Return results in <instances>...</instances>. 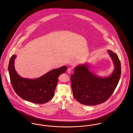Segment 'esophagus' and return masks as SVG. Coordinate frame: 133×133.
I'll return each instance as SVG.
<instances>
[{"mask_svg":"<svg viewBox=\"0 0 133 133\" xmlns=\"http://www.w3.org/2000/svg\"><path fill=\"white\" fill-rule=\"evenodd\" d=\"M72 71H73V70H72V68H69L67 70V72L68 74H71L72 72Z\"/></svg>","mask_w":133,"mask_h":133,"instance_id":"1","label":"esophagus"}]
</instances>
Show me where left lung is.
Here are the masks:
<instances>
[{
    "label": "left lung",
    "instance_id": "8db88e82",
    "mask_svg": "<svg viewBox=\"0 0 133 133\" xmlns=\"http://www.w3.org/2000/svg\"><path fill=\"white\" fill-rule=\"evenodd\" d=\"M114 65L111 75L102 78L89 70V65L76 66L71 76L73 95L77 101L87 105H96L106 101L111 96L121 76V63L117 54L108 50Z\"/></svg>",
    "mask_w": 133,
    "mask_h": 133
}]
</instances>
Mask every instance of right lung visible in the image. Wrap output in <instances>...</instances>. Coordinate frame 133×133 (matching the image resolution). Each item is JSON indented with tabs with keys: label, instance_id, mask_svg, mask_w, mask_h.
Here are the masks:
<instances>
[{
	"label": "right lung",
	"instance_id": "obj_1",
	"mask_svg": "<svg viewBox=\"0 0 133 133\" xmlns=\"http://www.w3.org/2000/svg\"><path fill=\"white\" fill-rule=\"evenodd\" d=\"M16 55L11 57L8 71L11 85L16 94L23 99L35 103L43 104L53 98L59 76L63 74L67 66L53 69L42 76L34 79L24 78L16 72L14 67Z\"/></svg>",
	"mask_w": 133,
	"mask_h": 133
}]
</instances>
